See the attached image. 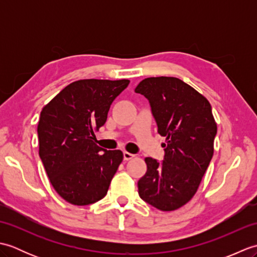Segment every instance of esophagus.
Wrapping results in <instances>:
<instances>
[{"mask_svg": "<svg viewBox=\"0 0 257 257\" xmlns=\"http://www.w3.org/2000/svg\"><path fill=\"white\" fill-rule=\"evenodd\" d=\"M134 157H135V155L130 154V152H127V151L123 152V160H130V159H133Z\"/></svg>", "mask_w": 257, "mask_h": 257, "instance_id": "obj_1", "label": "esophagus"}]
</instances>
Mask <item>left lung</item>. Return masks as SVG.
I'll list each match as a JSON object with an SVG mask.
<instances>
[{
	"label": "left lung",
	"instance_id": "left-lung-1",
	"mask_svg": "<svg viewBox=\"0 0 257 257\" xmlns=\"http://www.w3.org/2000/svg\"><path fill=\"white\" fill-rule=\"evenodd\" d=\"M136 92L150 102L158 133L166 137L165 158L148 157L138 193L161 211H174L193 198L214 152L216 122L209 100L176 77L141 80Z\"/></svg>",
	"mask_w": 257,
	"mask_h": 257
}]
</instances>
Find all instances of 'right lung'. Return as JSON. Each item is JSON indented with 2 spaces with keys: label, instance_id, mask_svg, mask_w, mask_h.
Returning a JSON list of instances; mask_svg holds the SVG:
<instances>
[{
  "label": "right lung",
  "instance_id": "obj_1",
  "mask_svg": "<svg viewBox=\"0 0 257 257\" xmlns=\"http://www.w3.org/2000/svg\"><path fill=\"white\" fill-rule=\"evenodd\" d=\"M128 85V79L77 80L42 109L38 154L53 188L70 204L88 205L107 194L123 155L97 146L94 133Z\"/></svg>",
  "mask_w": 257,
  "mask_h": 257
}]
</instances>
